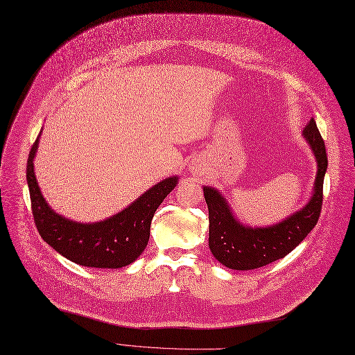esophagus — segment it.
I'll use <instances>...</instances> for the list:
<instances>
[{"label":"esophagus","instance_id":"esophagus-1","mask_svg":"<svg viewBox=\"0 0 355 355\" xmlns=\"http://www.w3.org/2000/svg\"><path fill=\"white\" fill-rule=\"evenodd\" d=\"M204 170H206V168H204V164H202L201 161L193 162V165H191V174H194V175H202Z\"/></svg>","mask_w":355,"mask_h":355}]
</instances>
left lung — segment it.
I'll use <instances>...</instances> for the list:
<instances>
[{"label": "left lung", "instance_id": "left-lung-1", "mask_svg": "<svg viewBox=\"0 0 355 355\" xmlns=\"http://www.w3.org/2000/svg\"><path fill=\"white\" fill-rule=\"evenodd\" d=\"M316 159L313 190L305 206L285 220L265 227L243 225L233 213L229 201L218 190L204 185L209 207V246L218 262L234 270L266 266L291 253L315 227L322 207V185L328 168L324 139L313 118L302 132Z\"/></svg>", "mask_w": 355, "mask_h": 355}]
</instances>
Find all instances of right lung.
I'll return each mask as SVG.
<instances>
[{
	"label": "right lung",
	"instance_id": "obj_1",
	"mask_svg": "<svg viewBox=\"0 0 355 355\" xmlns=\"http://www.w3.org/2000/svg\"><path fill=\"white\" fill-rule=\"evenodd\" d=\"M40 135L31 146L27 161V184L34 223L40 236L55 252L87 268L119 269L134 263L145 250L153 217L164 198L178 184L168 177L146 190L119 213L95 223H80L55 213L44 200L34 174V158Z\"/></svg>",
	"mask_w": 355,
	"mask_h": 355
}]
</instances>
